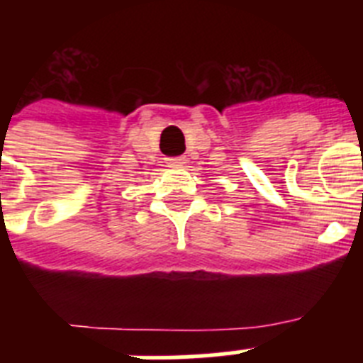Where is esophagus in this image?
Here are the masks:
<instances>
[{
	"instance_id": "obj_1",
	"label": "esophagus",
	"mask_w": 363,
	"mask_h": 363,
	"mask_svg": "<svg viewBox=\"0 0 363 363\" xmlns=\"http://www.w3.org/2000/svg\"><path fill=\"white\" fill-rule=\"evenodd\" d=\"M167 163H169V165H172V167H182L185 163V160L184 158H169V160H167Z\"/></svg>"
}]
</instances>
